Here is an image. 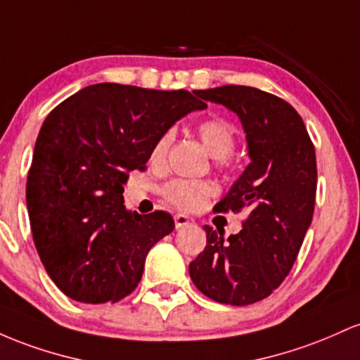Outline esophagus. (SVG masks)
<instances>
[{
    "label": "esophagus",
    "instance_id": "1",
    "mask_svg": "<svg viewBox=\"0 0 360 360\" xmlns=\"http://www.w3.org/2000/svg\"><path fill=\"white\" fill-rule=\"evenodd\" d=\"M192 223H193L192 217L185 216V214H176V216H175V228H176V229L184 228V226L192 224Z\"/></svg>",
    "mask_w": 360,
    "mask_h": 360
}]
</instances>
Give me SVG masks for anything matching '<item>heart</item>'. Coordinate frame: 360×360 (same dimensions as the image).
Listing matches in <instances>:
<instances>
[{"instance_id":"b5f03b06","label":"heart","mask_w":360,"mask_h":360,"mask_svg":"<svg viewBox=\"0 0 360 360\" xmlns=\"http://www.w3.org/2000/svg\"><path fill=\"white\" fill-rule=\"evenodd\" d=\"M197 136L200 137L202 144L214 156V165L217 168H226L229 165V155L233 153L236 143V129L231 122L224 119H207L202 120L195 127ZM173 132L165 131L156 143L153 144L149 161L156 167L167 161L169 146H172ZM161 193L169 204L181 211H200L207 200L216 193V185L209 180H184L176 179L163 185Z\"/></svg>"}]
</instances>
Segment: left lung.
Listing matches in <instances>:
<instances>
[{"instance_id":"obj_1","label":"left lung","mask_w":360,"mask_h":360,"mask_svg":"<svg viewBox=\"0 0 360 360\" xmlns=\"http://www.w3.org/2000/svg\"><path fill=\"white\" fill-rule=\"evenodd\" d=\"M197 95L240 117L250 165L216 212L246 211L243 229L224 238L204 226L207 245L188 265L197 289L211 300L246 306L265 300L296 262L313 219L316 155L301 115L258 88L224 84Z\"/></svg>"}]
</instances>
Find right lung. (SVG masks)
<instances>
[{"label": "right lung", "instance_id": "add662e5", "mask_svg": "<svg viewBox=\"0 0 360 360\" xmlns=\"http://www.w3.org/2000/svg\"><path fill=\"white\" fill-rule=\"evenodd\" d=\"M205 103L191 91L100 83L60 102L44 120L27 176V207L40 260L79 302H117L143 277L149 250L172 216L126 211L124 187L153 144Z\"/></svg>", "mask_w": 360, "mask_h": 360}]
</instances>
